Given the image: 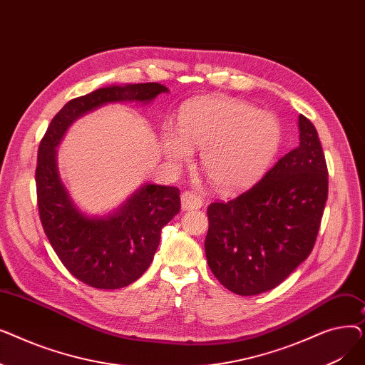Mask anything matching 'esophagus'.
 Instances as JSON below:
<instances>
[{
	"mask_svg": "<svg viewBox=\"0 0 365 365\" xmlns=\"http://www.w3.org/2000/svg\"><path fill=\"white\" fill-rule=\"evenodd\" d=\"M201 205H202V200L194 192V190H185L182 194V210H185V212L201 208Z\"/></svg>",
	"mask_w": 365,
	"mask_h": 365,
	"instance_id": "esophagus-1",
	"label": "esophagus"
}]
</instances>
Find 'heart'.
Segmentation results:
<instances>
[{"label":"heart","mask_w":365,"mask_h":365,"mask_svg":"<svg viewBox=\"0 0 365 365\" xmlns=\"http://www.w3.org/2000/svg\"><path fill=\"white\" fill-rule=\"evenodd\" d=\"M282 130L274 113L252 103L210 96L189 102L179 117V131L165 128L163 150L176 164L201 150L208 182L225 194L252 186L262 178L281 146Z\"/></svg>","instance_id":"heart-1"}]
</instances>
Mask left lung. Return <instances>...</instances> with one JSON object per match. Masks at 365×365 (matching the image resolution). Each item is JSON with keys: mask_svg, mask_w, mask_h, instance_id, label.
<instances>
[{"mask_svg": "<svg viewBox=\"0 0 365 365\" xmlns=\"http://www.w3.org/2000/svg\"><path fill=\"white\" fill-rule=\"evenodd\" d=\"M300 143L259 183L207 208L204 248L215 277L240 296L279 285L312 252L329 195V171L314 124L299 115Z\"/></svg>", "mask_w": 365, "mask_h": 365, "instance_id": "8db88e82", "label": "left lung"}]
</instances>
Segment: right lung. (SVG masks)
I'll list each match as a JSON object with an SVG mask.
<instances>
[{
  "instance_id": "add662e5",
  "label": "right lung",
  "mask_w": 365,
  "mask_h": 365,
  "mask_svg": "<svg viewBox=\"0 0 365 365\" xmlns=\"http://www.w3.org/2000/svg\"><path fill=\"white\" fill-rule=\"evenodd\" d=\"M161 93L168 88L158 83L125 84L72 99L56 113L38 148L35 183L43 229L66 269L94 289H123L143 275L161 229L180 212V192L175 186L145 183L113 213L90 217L73 204L61 180L56 148L83 115L106 103H149Z\"/></svg>"
}]
</instances>
